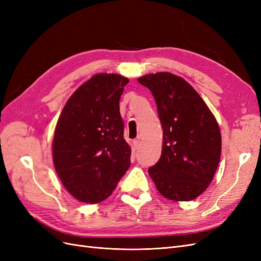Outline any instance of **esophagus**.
<instances>
[{
    "label": "esophagus",
    "mask_w": 261,
    "mask_h": 261,
    "mask_svg": "<svg viewBox=\"0 0 261 261\" xmlns=\"http://www.w3.org/2000/svg\"><path fill=\"white\" fill-rule=\"evenodd\" d=\"M133 146H134V149H135V150L139 149V147H140V140L139 139L134 140L133 141Z\"/></svg>",
    "instance_id": "esophagus-1"
}]
</instances>
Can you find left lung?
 <instances>
[{
  "instance_id": "obj_1",
  "label": "left lung",
  "mask_w": 261,
  "mask_h": 261,
  "mask_svg": "<svg viewBox=\"0 0 261 261\" xmlns=\"http://www.w3.org/2000/svg\"><path fill=\"white\" fill-rule=\"evenodd\" d=\"M138 82L152 92L163 129L159 161L149 168L159 193L189 201L206 191L220 162L221 133L215 115L193 87L168 72Z\"/></svg>"
}]
</instances>
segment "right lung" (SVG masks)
I'll use <instances>...</instances> for the list:
<instances>
[{
  "label": "right lung",
  "mask_w": 261,
  "mask_h": 261,
  "mask_svg": "<svg viewBox=\"0 0 261 261\" xmlns=\"http://www.w3.org/2000/svg\"><path fill=\"white\" fill-rule=\"evenodd\" d=\"M128 78L97 74L67 100L54 132V168L77 200L98 203L113 193L130 165L120 99Z\"/></svg>",
  "instance_id": "1"
}]
</instances>
